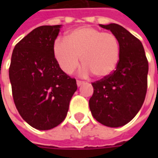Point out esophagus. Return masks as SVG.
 <instances>
[{"label": "esophagus", "instance_id": "34e87169", "mask_svg": "<svg viewBox=\"0 0 158 158\" xmlns=\"http://www.w3.org/2000/svg\"><path fill=\"white\" fill-rule=\"evenodd\" d=\"M85 82H84V81H81V80H77V85L79 87L80 85H82Z\"/></svg>", "mask_w": 158, "mask_h": 158}]
</instances>
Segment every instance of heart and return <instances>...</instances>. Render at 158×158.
I'll return each mask as SVG.
<instances>
[{"mask_svg":"<svg viewBox=\"0 0 158 158\" xmlns=\"http://www.w3.org/2000/svg\"><path fill=\"white\" fill-rule=\"evenodd\" d=\"M53 55L62 71L71 74L81 62L84 72H91L98 78L110 75L118 63L119 40L113 33L85 26L75 29L53 44Z\"/></svg>","mask_w":158,"mask_h":158,"instance_id":"heart-1","label":"heart"}]
</instances>
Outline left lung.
I'll list each match as a JSON object with an SVG mask.
<instances>
[{
	"instance_id": "8db88e82",
	"label": "left lung",
	"mask_w": 158,
	"mask_h": 158,
	"mask_svg": "<svg viewBox=\"0 0 158 158\" xmlns=\"http://www.w3.org/2000/svg\"><path fill=\"white\" fill-rule=\"evenodd\" d=\"M100 26L118 37L120 55L115 71L92 83L89 109L96 121L118 128L130 122L142 106L147 90L148 61L142 43L123 27L117 23Z\"/></svg>"
}]
</instances>
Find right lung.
I'll return each instance as SVG.
<instances>
[{"mask_svg": "<svg viewBox=\"0 0 158 158\" xmlns=\"http://www.w3.org/2000/svg\"><path fill=\"white\" fill-rule=\"evenodd\" d=\"M62 25L36 28L15 45L9 79L15 106L24 121L40 130L53 129L65 119L77 90L76 79L60 69L53 44Z\"/></svg>", "mask_w": 158, "mask_h": 158, "instance_id": "add662e5", "label": "right lung"}]
</instances>
